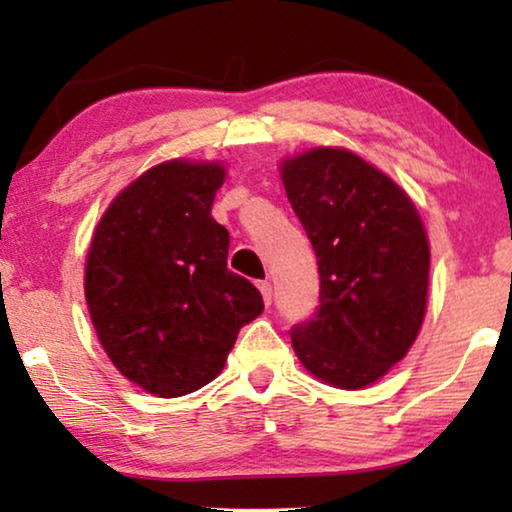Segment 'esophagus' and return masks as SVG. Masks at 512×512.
<instances>
[{
  "label": "esophagus",
  "instance_id": "34e87169",
  "mask_svg": "<svg viewBox=\"0 0 512 512\" xmlns=\"http://www.w3.org/2000/svg\"><path fill=\"white\" fill-rule=\"evenodd\" d=\"M258 289H261L263 303L270 305L272 303V286H270V282H258Z\"/></svg>",
  "mask_w": 512,
  "mask_h": 512
}]
</instances>
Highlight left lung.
<instances>
[{"instance_id": "left-lung-1", "label": "left lung", "mask_w": 512, "mask_h": 512, "mask_svg": "<svg viewBox=\"0 0 512 512\" xmlns=\"http://www.w3.org/2000/svg\"><path fill=\"white\" fill-rule=\"evenodd\" d=\"M293 212L319 265V307L291 328L300 363L338 389H363L408 354L429 291V240L415 205L347 149L282 163Z\"/></svg>"}]
</instances>
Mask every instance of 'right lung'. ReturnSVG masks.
<instances>
[{
  "mask_svg": "<svg viewBox=\"0 0 512 512\" xmlns=\"http://www.w3.org/2000/svg\"><path fill=\"white\" fill-rule=\"evenodd\" d=\"M219 163L170 160L123 188L97 223L86 303L121 375L177 398L212 382L237 333L263 312L261 293L228 270L230 235L212 202Z\"/></svg>",
  "mask_w": 512,
  "mask_h": 512,
  "instance_id": "add662e5",
  "label": "right lung"
}]
</instances>
